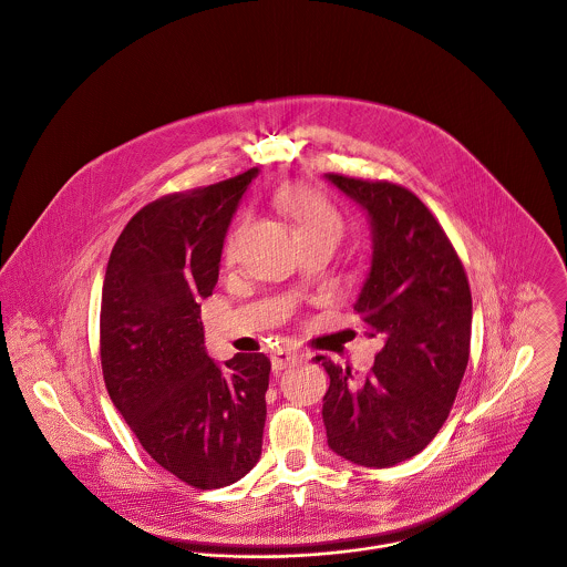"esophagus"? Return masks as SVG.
<instances>
[{
  "instance_id": "1",
  "label": "esophagus",
  "mask_w": 567,
  "mask_h": 567,
  "mask_svg": "<svg viewBox=\"0 0 567 567\" xmlns=\"http://www.w3.org/2000/svg\"><path fill=\"white\" fill-rule=\"evenodd\" d=\"M300 357H302V352L296 350V348H278V350L271 354V365H274V370L278 372V370H285L287 365L296 363Z\"/></svg>"
}]
</instances>
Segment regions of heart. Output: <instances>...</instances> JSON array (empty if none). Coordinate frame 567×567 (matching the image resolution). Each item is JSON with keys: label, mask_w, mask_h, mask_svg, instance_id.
Instances as JSON below:
<instances>
[{"label": "heart", "mask_w": 567, "mask_h": 567, "mask_svg": "<svg viewBox=\"0 0 567 567\" xmlns=\"http://www.w3.org/2000/svg\"><path fill=\"white\" fill-rule=\"evenodd\" d=\"M278 199H280V206L285 208V213L293 219L298 231L311 229V227L331 226L338 227V229L341 227L340 217L333 210V206L318 190H313L311 186H305V184L285 186L280 190ZM236 236H238V229L231 231V236L227 238V258L234 256Z\"/></svg>", "instance_id": "heart-1"}]
</instances>
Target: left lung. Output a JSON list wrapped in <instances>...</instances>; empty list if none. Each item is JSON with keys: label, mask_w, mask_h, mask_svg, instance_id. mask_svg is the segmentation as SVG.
Listing matches in <instances>:
<instances>
[{"label": "left lung", "mask_w": 567, "mask_h": 567, "mask_svg": "<svg viewBox=\"0 0 567 567\" xmlns=\"http://www.w3.org/2000/svg\"><path fill=\"white\" fill-rule=\"evenodd\" d=\"M365 215L370 269L354 302L368 338H381L372 372L324 359L322 419L329 447L385 468L423 452L450 416L471 343V291L447 234L408 188L324 175Z\"/></svg>", "instance_id": "obj_1"}]
</instances>
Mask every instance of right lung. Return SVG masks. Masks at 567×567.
<instances>
[{"label":"right lung","instance_id":"1","mask_svg":"<svg viewBox=\"0 0 567 567\" xmlns=\"http://www.w3.org/2000/svg\"><path fill=\"white\" fill-rule=\"evenodd\" d=\"M256 175L144 206L115 240L103 282L101 361L115 410L159 466L204 491L238 482L262 450L271 363L262 352L217 363L199 318Z\"/></svg>","mask_w":567,"mask_h":567}]
</instances>
